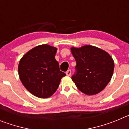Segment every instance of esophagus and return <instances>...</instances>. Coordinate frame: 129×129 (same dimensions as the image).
<instances>
[{"label": "esophagus", "instance_id": "1", "mask_svg": "<svg viewBox=\"0 0 129 129\" xmlns=\"http://www.w3.org/2000/svg\"><path fill=\"white\" fill-rule=\"evenodd\" d=\"M66 74H67V76H70V75H71V70H68V71H67V72H66Z\"/></svg>", "mask_w": 129, "mask_h": 129}]
</instances>
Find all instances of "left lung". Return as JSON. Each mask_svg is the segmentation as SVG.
I'll return each mask as SVG.
<instances>
[{"instance_id":"obj_1","label":"left lung","mask_w":129,"mask_h":129,"mask_svg":"<svg viewBox=\"0 0 129 129\" xmlns=\"http://www.w3.org/2000/svg\"><path fill=\"white\" fill-rule=\"evenodd\" d=\"M76 61V73L72 79L81 92L88 95L98 94L110 82L114 62L109 53L92 45L72 47Z\"/></svg>"}]
</instances>
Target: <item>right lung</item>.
Wrapping results in <instances>:
<instances>
[{"instance_id":"obj_1","label":"right lung","mask_w":129,"mask_h":129,"mask_svg":"<svg viewBox=\"0 0 129 129\" xmlns=\"http://www.w3.org/2000/svg\"><path fill=\"white\" fill-rule=\"evenodd\" d=\"M57 48L48 44L35 46L24 55L18 66L19 78L31 94L39 98L52 96L66 74L55 55Z\"/></svg>"}]
</instances>
